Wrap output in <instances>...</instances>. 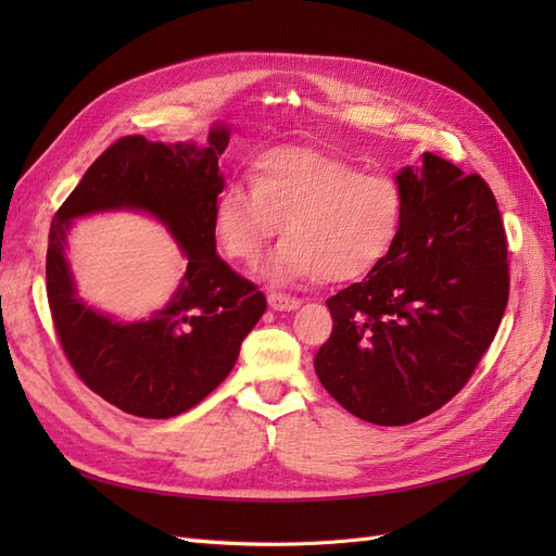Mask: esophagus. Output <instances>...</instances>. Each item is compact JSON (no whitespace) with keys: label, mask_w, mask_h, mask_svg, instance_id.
Instances as JSON below:
<instances>
[{"label":"esophagus","mask_w":556,"mask_h":556,"mask_svg":"<svg viewBox=\"0 0 556 556\" xmlns=\"http://www.w3.org/2000/svg\"><path fill=\"white\" fill-rule=\"evenodd\" d=\"M266 299H268V306L274 311H296L301 306V299L280 294V292H268Z\"/></svg>","instance_id":"obj_1"}]
</instances>
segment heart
<instances>
[{"instance_id":"1","label":"heart","mask_w":556,"mask_h":556,"mask_svg":"<svg viewBox=\"0 0 556 556\" xmlns=\"http://www.w3.org/2000/svg\"><path fill=\"white\" fill-rule=\"evenodd\" d=\"M406 194L390 174L313 148H276L252 169V182L233 180L217 194L213 233L227 257L252 264L280 229L285 241L264 276L276 282L364 278L399 243Z\"/></svg>"}]
</instances>
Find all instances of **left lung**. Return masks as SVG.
<instances>
[{
  "mask_svg": "<svg viewBox=\"0 0 556 556\" xmlns=\"http://www.w3.org/2000/svg\"><path fill=\"white\" fill-rule=\"evenodd\" d=\"M406 217L392 255L327 299L329 341L315 374L359 419L410 425L476 371L508 306V248L496 199L478 174L425 153L396 174Z\"/></svg>",
  "mask_w": 556,
  "mask_h": 556,
  "instance_id": "obj_1",
  "label": "left lung"
}]
</instances>
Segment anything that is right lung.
<instances>
[{"label": "right lung", "instance_id": "add662e5", "mask_svg": "<svg viewBox=\"0 0 556 556\" xmlns=\"http://www.w3.org/2000/svg\"><path fill=\"white\" fill-rule=\"evenodd\" d=\"M227 143V125H213L204 146L115 141L50 225L46 290L64 355L92 392L129 415L166 419L194 408L229 376L266 311L264 294L215 252L213 206L225 188L217 157ZM109 210L153 214L189 262L173 299L134 324L86 305L65 260L75 217Z\"/></svg>", "mask_w": 556, "mask_h": 556}]
</instances>
